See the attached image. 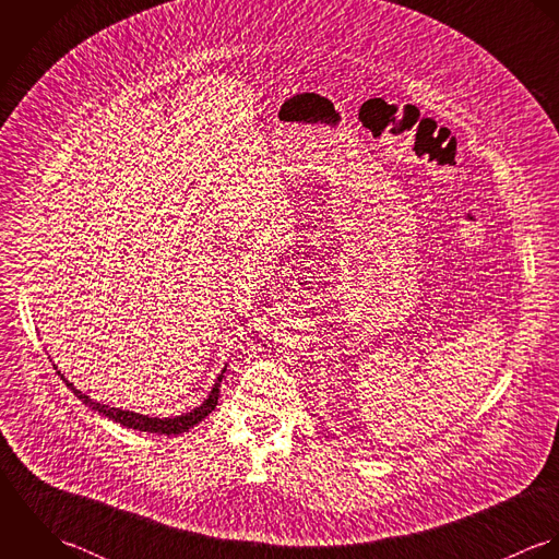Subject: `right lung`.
Segmentation results:
<instances>
[{
    "label": "right lung",
    "instance_id": "obj_1",
    "mask_svg": "<svg viewBox=\"0 0 559 559\" xmlns=\"http://www.w3.org/2000/svg\"><path fill=\"white\" fill-rule=\"evenodd\" d=\"M60 373V371H58ZM60 378L67 382V386L93 411L106 415L108 419H112L116 424L124 426V428H133V430H140V432H155V435H181L190 428H194L199 421H203L218 404V397H221V382H223V373L218 376V382L214 384V391L210 393V397L192 413L188 415H181V417H175V419H157V417H144V415H135V413H129V411H118V408H108L106 404H99V402H93L88 395H84L82 391H78L62 373Z\"/></svg>",
    "mask_w": 559,
    "mask_h": 559
}]
</instances>
